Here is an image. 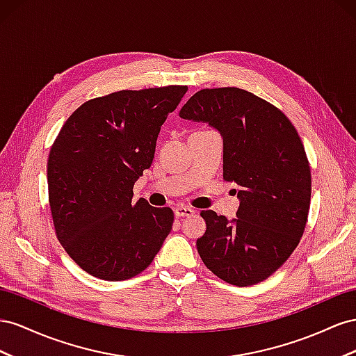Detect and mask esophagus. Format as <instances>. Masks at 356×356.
<instances>
[{
	"instance_id": "34e87169",
	"label": "esophagus",
	"mask_w": 356,
	"mask_h": 356,
	"mask_svg": "<svg viewBox=\"0 0 356 356\" xmlns=\"http://www.w3.org/2000/svg\"><path fill=\"white\" fill-rule=\"evenodd\" d=\"M175 215H176V218L191 216V215H194V210H192V209L188 207V206H179V207L175 209Z\"/></svg>"
}]
</instances>
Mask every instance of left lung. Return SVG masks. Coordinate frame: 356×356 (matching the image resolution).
<instances>
[{
	"instance_id": "obj_1",
	"label": "left lung",
	"mask_w": 356,
	"mask_h": 356,
	"mask_svg": "<svg viewBox=\"0 0 356 356\" xmlns=\"http://www.w3.org/2000/svg\"><path fill=\"white\" fill-rule=\"evenodd\" d=\"M179 115L219 131L223 179L238 186L237 219L201 211L202 262L231 285L266 280L296 250L309 216L310 164L296 127L276 106L238 88L201 89Z\"/></svg>"
}]
</instances>
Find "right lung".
I'll list each match as a JSON object with an SVG mask.
<instances>
[{
	"label": "right lung",
	"instance_id": "obj_1",
	"mask_svg": "<svg viewBox=\"0 0 356 356\" xmlns=\"http://www.w3.org/2000/svg\"><path fill=\"white\" fill-rule=\"evenodd\" d=\"M188 86L118 92L86 101L55 138L47 159L56 237L77 266L103 280L146 270L170 234L175 213L133 201L154 161L156 138Z\"/></svg>",
	"mask_w": 356,
	"mask_h": 356
}]
</instances>
